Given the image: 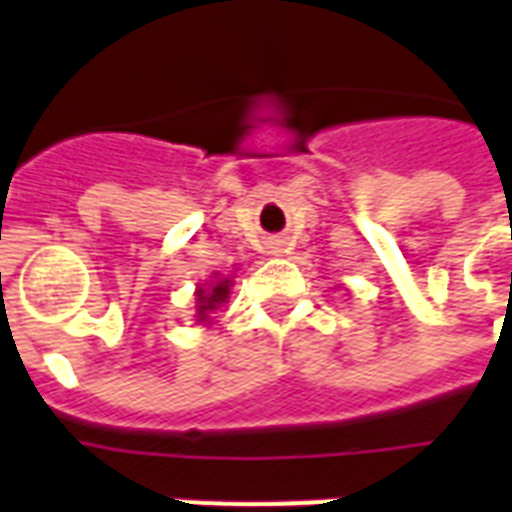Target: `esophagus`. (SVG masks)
<instances>
[{"mask_svg": "<svg viewBox=\"0 0 512 512\" xmlns=\"http://www.w3.org/2000/svg\"><path fill=\"white\" fill-rule=\"evenodd\" d=\"M270 253H272V256H280V253H283V248H280V242H272Z\"/></svg>", "mask_w": 512, "mask_h": 512, "instance_id": "1", "label": "esophagus"}]
</instances>
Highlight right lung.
I'll return each instance as SVG.
<instances>
[{"instance_id":"1","label":"right lung","mask_w":512,"mask_h":512,"mask_svg":"<svg viewBox=\"0 0 512 512\" xmlns=\"http://www.w3.org/2000/svg\"><path fill=\"white\" fill-rule=\"evenodd\" d=\"M229 286H232V280L229 278H215L210 280V288H199L197 291L199 321H207V313H213L215 307L224 305L226 297H229Z\"/></svg>"}]
</instances>
